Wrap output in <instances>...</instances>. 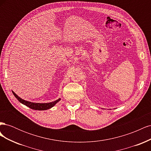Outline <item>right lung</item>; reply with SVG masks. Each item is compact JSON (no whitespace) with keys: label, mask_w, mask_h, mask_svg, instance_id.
<instances>
[{"label":"right lung","mask_w":151,"mask_h":151,"mask_svg":"<svg viewBox=\"0 0 151 151\" xmlns=\"http://www.w3.org/2000/svg\"><path fill=\"white\" fill-rule=\"evenodd\" d=\"M12 93L20 103L26 105V106H28L31 109H35V110H46V109L52 108L53 106H55V104H56L59 101H60V98H59L57 100H56V101L48 103H32V102L25 101V100L21 99L20 97L18 96L14 92V91H12Z\"/></svg>","instance_id":"obj_1"}]
</instances>
